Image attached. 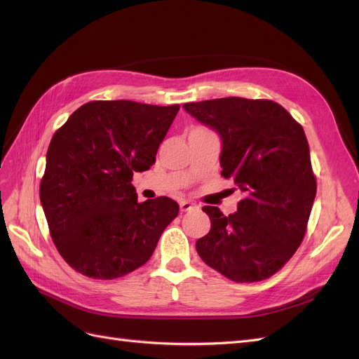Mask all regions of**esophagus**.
I'll list each match as a JSON object with an SVG mask.
<instances>
[{
  "mask_svg": "<svg viewBox=\"0 0 359 359\" xmlns=\"http://www.w3.org/2000/svg\"><path fill=\"white\" fill-rule=\"evenodd\" d=\"M180 208H181V211H190V210L198 208V206H196V203H193L191 201H181Z\"/></svg>",
  "mask_w": 359,
  "mask_h": 359,
  "instance_id": "34e87169",
  "label": "esophagus"
}]
</instances>
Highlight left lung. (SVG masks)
I'll use <instances>...</instances> for the list:
<instances>
[{"instance_id": "1", "label": "left lung", "mask_w": 359, "mask_h": 359, "mask_svg": "<svg viewBox=\"0 0 359 359\" xmlns=\"http://www.w3.org/2000/svg\"><path fill=\"white\" fill-rule=\"evenodd\" d=\"M222 137V177L244 198L235 214L203 206L211 229L196 243L203 262L236 283L274 276L307 231L316 177L302 126L283 106L243 97L184 104Z\"/></svg>"}]
</instances>
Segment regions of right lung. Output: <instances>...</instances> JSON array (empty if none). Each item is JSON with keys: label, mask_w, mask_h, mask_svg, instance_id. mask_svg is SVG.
Masks as SVG:
<instances>
[{"label": "right lung", "mask_w": 359, "mask_h": 359, "mask_svg": "<svg viewBox=\"0 0 359 359\" xmlns=\"http://www.w3.org/2000/svg\"><path fill=\"white\" fill-rule=\"evenodd\" d=\"M178 111L180 104L94 100L52 136L40 201L52 241L74 271L112 280L153 256L180 205L166 196L139 203L132 181L154 165Z\"/></svg>", "instance_id": "1"}]
</instances>
